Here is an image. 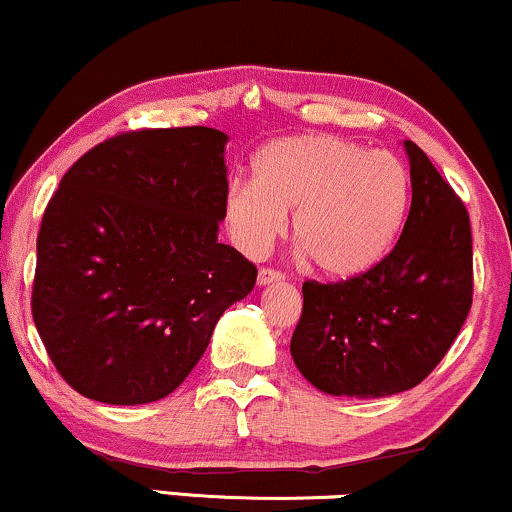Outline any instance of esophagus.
<instances>
[{
    "label": "esophagus",
    "mask_w": 512,
    "mask_h": 512,
    "mask_svg": "<svg viewBox=\"0 0 512 512\" xmlns=\"http://www.w3.org/2000/svg\"><path fill=\"white\" fill-rule=\"evenodd\" d=\"M281 274L274 269H260V274H257V286L264 288V286H271V283H278L281 281Z\"/></svg>",
    "instance_id": "34e87169"
}]
</instances>
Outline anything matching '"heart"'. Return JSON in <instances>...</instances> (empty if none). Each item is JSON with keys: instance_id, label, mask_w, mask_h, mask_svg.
Wrapping results in <instances>:
<instances>
[{"instance_id": "heart-1", "label": "heart", "mask_w": 512, "mask_h": 512, "mask_svg": "<svg viewBox=\"0 0 512 512\" xmlns=\"http://www.w3.org/2000/svg\"><path fill=\"white\" fill-rule=\"evenodd\" d=\"M411 205L397 155L331 134L271 141L252 158V184L226 191L224 222L243 255L262 257L293 215V241L323 276H364L390 255Z\"/></svg>"}]
</instances>
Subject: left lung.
<instances>
[{"label": "left lung", "mask_w": 512, "mask_h": 512, "mask_svg": "<svg viewBox=\"0 0 512 512\" xmlns=\"http://www.w3.org/2000/svg\"><path fill=\"white\" fill-rule=\"evenodd\" d=\"M411 210L378 267L340 283L307 281L290 354L316 390L375 399L432 373L472 304V234L461 198L413 141Z\"/></svg>", "instance_id": "obj_1"}]
</instances>
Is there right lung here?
I'll use <instances>...</instances> for the list:
<instances>
[{"label":"right lung","instance_id":"right-lung-1","mask_svg":"<svg viewBox=\"0 0 512 512\" xmlns=\"http://www.w3.org/2000/svg\"><path fill=\"white\" fill-rule=\"evenodd\" d=\"M226 137L141 129L63 174L37 236L32 319L56 371L115 406L167 397L219 316L255 288V264L217 241Z\"/></svg>","mask_w":512,"mask_h":512}]
</instances>
